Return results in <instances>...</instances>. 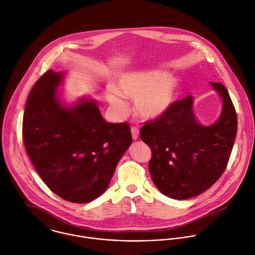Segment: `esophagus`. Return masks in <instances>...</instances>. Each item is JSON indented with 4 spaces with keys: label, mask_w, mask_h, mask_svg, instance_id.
<instances>
[{
    "label": "esophagus",
    "mask_w": 255,
    "mask_h": 255,
    "mask_svg": "<svg viewBox=\"0 0 255 255\" xmlns=\"http://www.w3.org/2000/svg\"><path fill=\"white\" fill-rule=\"evenodd\" d=\"M131 133H132V138L134 140H137L139 137V128L137 126H132Z\"/></svg>",
    "instance_id": "esophagus-1"
}]
</instances>
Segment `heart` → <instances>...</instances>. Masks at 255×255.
I'll list each match as a JSON object with an SVG mask.
<instances>
[{"mask_svg":"<svg viewBox=\"0 0 255 255\" xmlns=\"http://www.w3.org/2000/svg\"><path fill=\"white\" fill-rule=\"evenodd\" d=\"M180 89L179 80L156 70L133 71L122 74L115 87H109L106 98L119 113L126 110L122 96L135 98L137 112L146 119H157L165 115L176 102Z\"/></svg>","mask_w":255,"mask_h":255,"instance_id":"1","label":"heart"}]
</instances>
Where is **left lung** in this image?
Returning a JSON list of instances; mask_svg holds the SVG:
<instances>
[{
    "label": "left lung",
    "instance_id": "1",
    "mask_svg": "<svg viewBox=\"0 0 255 255\" xmlns=\"http://www.w3.org/2000/svg\"><path fill=\"white\" fill-rule=\"evenodd\" d=\"M224 107L219 120L203 126L196 120L193 98L177 100L162 117L145 122L140 138L152 152L149 171L159 191L172 199L188 200L212 187L224 174L234 147L238 116L228 89L211 82Z\"/></svg>",
    "mask_w": 255,
    "mask_h": 255
}]
</instances>
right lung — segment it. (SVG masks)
<instances>
[{
    "label": "right lung",
    "instance_id": "obj_1",
    "mask_svg": "<svg viewBox=\"0 0 255 255\" xmlns=\"http://www.w3.org/2000/svg\"><path fill=\"white\" fill-rule=\"evenodd\" d=\"M61 72L48 69L30 90L23 113L27 155L44 184L61 199L85 204L102 195L132 143L127 122L108 123L94 100L61 105Z\"/></svg>",
    "mask_w": 255,
    "mask_h": 255
}]
</instances>
